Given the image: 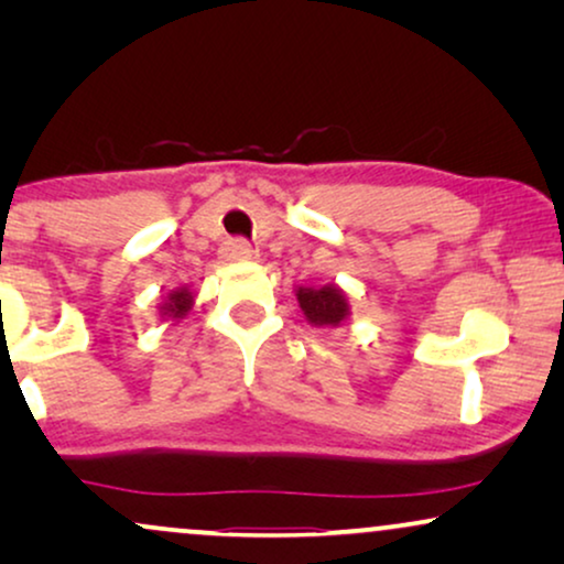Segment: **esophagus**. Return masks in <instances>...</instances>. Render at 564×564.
I'll return each instance as SVG.
<instances>
[{
	"instance_id": "obj_1",
	"label": "esophagus",
	"mask_w": 564,
	"mask_h": 564,
	"mask_svg": "<svg viewBox=\"0 0 564 564\" xmlns=\"http://www.w3.org/2000/svg\"><path fill=\"white\" fill-rule=\"evenodd\" d=\"M226 257L234 261H246V259L257 257V249H253L249 241H243V238H236V241L226 243Z\"/></svg>"
}]
</instances>
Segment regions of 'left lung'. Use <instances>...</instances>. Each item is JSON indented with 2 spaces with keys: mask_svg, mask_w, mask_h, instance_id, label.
Wrapping results in <instances>:
<instances>
[{
  "mask_svg": "<svg viewBox=\"0 0 564 564\" xmlns=\"http://www.w3.org/2000/svg\"><path fill=\"white\" fill-rule=\"evenodd\" d=\"M297 303L303 307L305 318L313 326H338L346 315H349V303H346L344 292L328 284V288H300Z\"/></svg>",
  "mask_w": 564,
  "mask_h": 564,
  "instance_id": "1",
  "label": "left lung"
}]
</instances>
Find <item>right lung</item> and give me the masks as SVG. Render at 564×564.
Masks as SVG:
<instances>
[{"label": "right lung", "mask_w": 564, "mask_h": 564, "mask_svg": "<svg viewBox=\"0 0 564 564\" xmlns=\"http://www.w3.org/2000/svg\"><path fill=\"white\" fill-rule=\"evenodd\" d=\"M189 305H192L189 290H176L169 295V303H164L161 311H164V315H169V318H182V315L189 311Z\"/></svg>", "instance_id": "right-lung-1"}]
</instances>
